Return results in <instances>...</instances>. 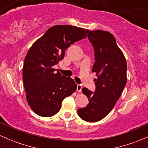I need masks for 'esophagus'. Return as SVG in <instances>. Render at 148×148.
<instances>
[{
	"label": "esophagus",
	"instance_id": "esophagus-1",
	"mask_svg": "<svg viewBox=\"0 0 148 148\" xmlns=\"http://www.w3.org/2000/svg\"><path fill=\"white\" fill-rule=\"evenodd\" d=\"M82 89V84H77V92H81Z\"/></svg>",
	"mask_w": 148,
	"mask_h": 148
}]
</instances>
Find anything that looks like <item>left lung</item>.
I'll list each match as a JSON object with an SVG mask.
<instances>
[{"label":"left lung","instance_id":"1","mask_svg":"<svg viewBox=\"0 0 148 148\" xmlns=\"http://www.w3.org/2000/svg\"><path fill=\"white\" fill-rule=\"evenodd\" d=\"M86 31L95 50L92 71L97 77L94 80L95 92L82 89L89 102L77 112L83 120L92 122L105 117L120 98L127 83V62L112 34L100 30Z\"/></svg>","mask_w":148,"mask_h":148}]
</instances>
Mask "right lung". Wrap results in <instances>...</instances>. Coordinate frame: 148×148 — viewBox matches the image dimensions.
<instances>
[{"mask_svg":"<svg viewBox=\"0 0 148 148\" xmlns=\"http://www.w3.org/2000/svg\"><path fill=\"white\" fill-rule=\"evenodd\" d=\"M86 37L82 28L57 25L49 28L29 49L23 81L26 100L36 114L44 117L56 114L64 98L76 91L74 79L62 75L53 66L64 59L69 46Z\"/></svg>","mask_w":148,"mask_h":148,"instance_id":"right-lung-1","label":"right lung"}]
</instances>
